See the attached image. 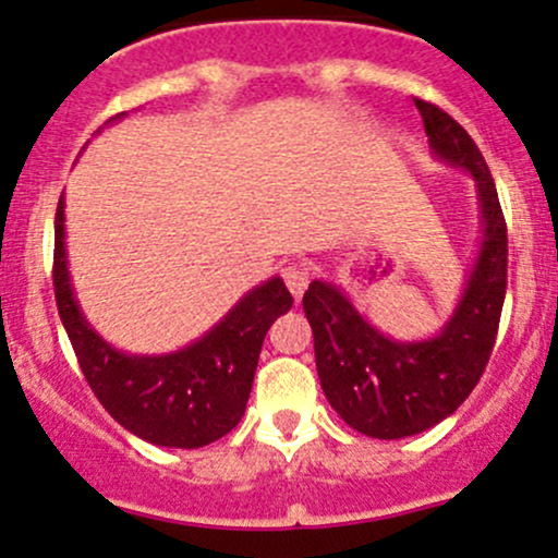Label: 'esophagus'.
I'll return each instance as SVG.
<instances>
[{"mask_svg": "<svg viewBox=\"0 0 558 558\" xmlns=\"http://www.w3.org/2000/svg\"><path fill=\"white\" fill-rule=\"evenodd\" d=\"M283 280L289 286V291L294 294V300H300L305 294L307 283H311V269L305 264H291V267L283 269Z\"/></svg>", "mask_w": 558, "mask_h": 558, "instance_id": "esophagus-1", "label": "esophagus"}]
</instances>
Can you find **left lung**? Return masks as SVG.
Segmentation results:
<instances>
[{
    "label": "left lung",
    "mask_w": 558,
    "mask_h": 558,
    "mask_svg": "<svg viewBox=\"0 0 558 558\" xmlns=\"http://www.w3.org/2000/svg\"><path fill=\"white\" fill-rule=\"evenodd\" d=\"M415 107L432 154L461 167L477 191L481 247L453 315L440 335L404 342L375 329L335 283L313 280L302 300L326 399L348 426L378 440L432 429L470 397L492 356L508 289V227L481 150L446 110L424 99Z\"/></svg>",
    "instance_id": "8db88e82"
}]
</instances>
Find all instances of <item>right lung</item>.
Segmentation results:
<instances>
[{"instance_id": "obj_1", "label": "right lung", "mask_w": 558, "mask_h": 558, "mask_svg": "<svg viewBox=\"0 0 558 558\" xmlns=\"http://www.w3.org/2000/svg\"><path fill=\"white\" fill-rule=\"evenodd\" d=\"M53 289L61 324L102 408L140 440L165 448L210 446L240 424L264 335L294 305L286 283L275 275L180 351L161 356L118 351L97 335L75 300L66 267L64 196L56 207Z\"/></svg>"}]
</instances>
